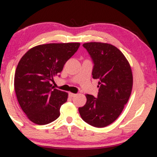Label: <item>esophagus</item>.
I'll return each instance as SVG.
<instances>
[{"label": "esophagus", "mask_w": 157, "mask_h": 157, "mask_svg": "<svg viewBox=\"0 0 157 157\" xmlns=\"http://www.w3.org/2000/svg\"><path fill=\"white\" fill-rule=\"evenodd\" d=\"M69 96L71 98H73V97H74V96H76V94L75 93H69Z\"/></svg>", "instance_id": "obj_1"}]
</instances>
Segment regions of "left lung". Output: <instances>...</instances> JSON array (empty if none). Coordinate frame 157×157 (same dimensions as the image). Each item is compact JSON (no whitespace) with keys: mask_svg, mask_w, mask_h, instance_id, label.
I'll list each match as a JSON object with an SVG mask.
<instances>
[{"mask_svg":"<svg viewBox=\"0 0 157 157\" xmlns=\"http://www.w3.org/2000/svg\"><path fill=\"white\" fill-rule=\"evenodd\" d=\"M93 63L92 76L99 80L96 97L86 94V102L79 108L82 119L96 128L115 121L128 102L133 86L131 67L122 52L114 45L101 42L83 45Z\"/></svg>","mask_w":157,"mask_h":157,"instance_id":"left-lung-1","label":"left lung"}]
</instances>
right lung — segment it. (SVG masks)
Returning <instances> with one entry per match:
<instances>
[{
	"instance_id": "1",
	"label": "right lung",
	"mask_w": 157,
	"mask_h": 157,
	"mask_svg": "<svg viewBox=\"0 0 157 157\" xmlns=\"http://www.w3.org/2000/svg\"><path fill=\"white\" fill-rule=\"evenodd\" d=\"M80 47V43H51L29 49L19 61L14 77L17 100L28 118L47 124L59 117L67 93L54 88V77Z\"/></svg>"
}]
</instances>
